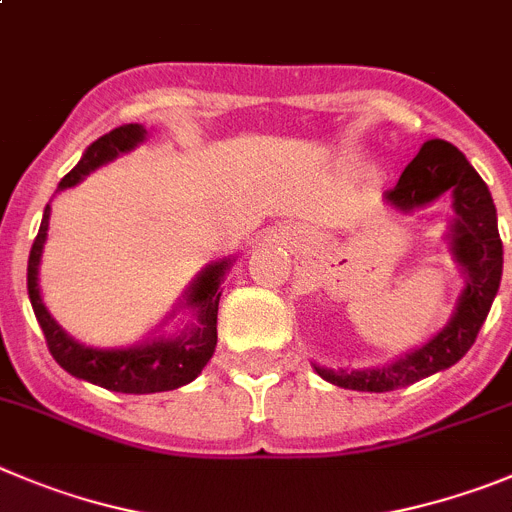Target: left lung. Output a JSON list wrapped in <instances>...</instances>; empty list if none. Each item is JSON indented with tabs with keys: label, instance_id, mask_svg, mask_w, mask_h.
I'll return each mask as SVG.
<instances>
[{
	"label": "left lung",
	"instance_id": "obj_1",
	"mask_svg": "<svg viewBox=\"0 0 512 512\" xmlns=\"http://www.w3.org/2000/svg\"><path fill=\"white\" fill-rule=\"evenodd\" d=\"M447 190L452 192V208L457 215L449 228L452 256L464 271V289L452 320L419 350L406 353L383 368L327 370L314 365L325 381L350 391H396L449 368L472 348L503 276L498 213L485 180L454 144L429 139L403 170L398 185L386 192V203L411 213L434 203Z\"/></svg>",
	"mask_w": 512,
	"mask_h": 512
}]
</instances>
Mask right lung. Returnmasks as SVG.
I'll list each match as a JSON object with an SVG mask.
<instances>
[{
    "instance_id": "add662e5",
    "label": "right lung",
    "mask_w": 512,
    "mask_h": 512,
    "mask_svg": "<svg viewBox=\"0 0 512 512\" xmlns=\"http://www.w3.org/2000/svg\"><path fill=\"white\" fill-rule=\"evenodd\" d=\"M142 124H124L116 126L114 131L103 134L101 139L86 149L81 162L75 164L73 170L60 180L58 190L73 187L93 172L101 164L111 162L121 152L137 147L144 142ZM50 223V205L42 213L40 231H37L35 243H32L30 261H27V294H30L32 309L45 332L50 355L63 370H68L75 378L93 383V386L109 388L116 393H159V391H175L185 383L195 381L200 370L205 368L215 353V342H218V302H220V281L225 271L231 269V259L215 261L208 264L192 281L187 289L185 307H192L195 320L175 335H159L149 340L131 345V348H86L81 342H75L58 322L50 317L48 307L42 304L40 297V259L42 246L48 238ZM172 317V314H170Z\"/></svg>"
}]
</instances>
